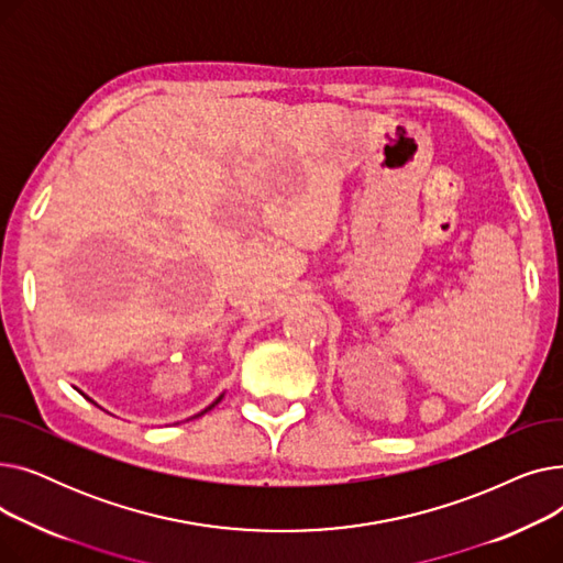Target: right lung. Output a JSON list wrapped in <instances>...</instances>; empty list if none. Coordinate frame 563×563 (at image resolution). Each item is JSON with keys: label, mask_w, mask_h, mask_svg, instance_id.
<instances>
[{"label": "right lung", "mask_w": 563, "mask_h": 563, "mask_svg": "<svg viewBox=\"0 0 563 563\" xmlns=\"http://www.w3.org/2000/svg\"><path fill=\"white\" fill-rule=\"evenodd\" d=\"M84 397H86V395H84ZM86 399H88V397H86ZM88 401H93V399H88ZM219 401H221V397H219V399H217V401H214V404H219ZM93 404H96V401H93ZM214 404H212V406H214ZM212 406H210V408H212ZM210 408H205V410H202V412H207V410H210Z\"/></svg>", "instance_id": "right-lung-1"}]
</instances>
